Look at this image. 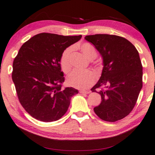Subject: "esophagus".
Listing matches in <instances>:
<instances>
[{
	"label": "esophagus",
	"instance_id": "obj_1",
	"mask_svg": "<svg viewBox=\"0 0 155 155\" xmlns=\"http://www.w3.org/2000/svg\"><path fill=\"white\" fill-rule=\"evenodd\" d=\"M79 93H81V94H88L89 91H85V90H82V89H81V90L79 91Z\"/></svg>",
	"mask_w": 155,
	"mask_h": 155
}]
</instances>
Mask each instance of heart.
I'll use <instances>...</instances> for the list:
<instances>
[{"label": "heart", "instance_id": "obj_1", "mask_svg": "<svg viewBox=\"0 0 155 155\" xmlns=\"http://www.w3.org/2000/svg\"><path fill=\"white\" fill-rule=\"evenodd\" d=\"M78 48L85 57L89 60H93L97 55V50L94 45L89 43H84L78 46ZM72 48L68 47L64 49L61 54L60 64L63 72L67 74L71 69V55L72 53ZM96 79L95 74L91 71H77L74 70L67 78V84L68 86L74 88L85 89L90 87L94 84Z\"/></svg>", "mask_w": 155, "mask_h": 155}]
</instances>
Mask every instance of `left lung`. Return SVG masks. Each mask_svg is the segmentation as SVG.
Returning a JSON list of instances; mask_svg holds the SVG:
<instances>
[{
    "mask_svg": "<svg viewBox=\"0 0 155 155\" xmlns=\"http://www.w3.org/2000/svg\"><path fill=\"white\" fill-rule=\"evenodd\" d=\"M85 39L94 45L103 60L102 75L91 88L99 90L102 101L94 112L102 120L114 122L130 114L143 87V66L136 47L123 37L95 34Z\"/></svg>",
    "mask_w": 155,
    "mask_h": 155,
    "instance_id": "8db88e82",
    "label": "left lung"
}]
</instances>
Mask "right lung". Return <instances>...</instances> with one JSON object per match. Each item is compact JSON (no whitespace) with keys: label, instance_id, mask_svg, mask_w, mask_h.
I'll list each match as a JSON object with an SVG mask.
<instances>
[{"label":"right lung","instance_id":"1","mask_svg":"<svg viewBox=\"0 0 155 155\" xmlns=\"http://www.w3.org/2000/svg\"><path fill=\"white\" fill-rule=\"evenodd\" d=\"M81 37L41 33L21 45L13 61L12 78L19 102L32 117L54 121L68 110L78 90L62 88L64 77L60 59L63 51Z\"/></svg>","mask_w":155,"mask_h":155}]
</instances>
